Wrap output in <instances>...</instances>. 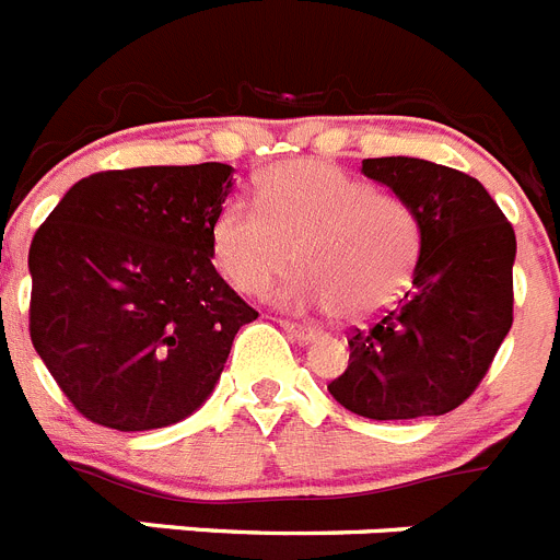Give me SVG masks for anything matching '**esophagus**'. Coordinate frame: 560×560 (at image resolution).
<instances>
[{
  "label": "esophagus",
  "mask_w": 560,
  "mask_h": 560,
  "mask_svg": "<svg viewBox=\"0 0 560 560\" xmlns=\"http://www.w3.org/2000/svg\"><path fill=\"white\" fill-rule=\"evenodd\" d=\"M281 327L287 329V332L293 335L299 343H310V340L315 338V329L313 327H304V324H293V320H281Z\"/></svg>",
  "instance_id": "obj_1"
}]
</instances>
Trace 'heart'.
<instances>
[{"label":"heart","instance_id":"1","mask_svg":"<svg viewBox=\"0 0 560 560\" xmlns=\"http://www.w3.org/2000/svg\"><path fill=\"white\" fill-rule=\"evenodd\" d=\"M256 197L259 206L231 199L211 222L213 261L242 293L261 295L295 259L301 270L276 293L281 307L363 318L395 301L415 270V208L338 165H270Z\"/></svg>","mask_w":560,"mask_h":560}]
</instances>
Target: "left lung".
Returning <instances> with one entry per match:
<instances>
[{"label": "left lung", "instance_id": "1", "mask_svg": "<svg viewBox=\"0 0 560 560\" xmlns=\"http://www.w3.org/2000/svg\"><path fill=\"white\" fill-rule=\"evenodd\" d=\"M420 217L411 287L349 335L329 395L369 420L440 417L474 395L513 327L515 233L479 179L420 158L363 160Z\"/></svg>", "mask_w": 560, "mask_h": 560}]
</instances>
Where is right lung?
<instances>
[{
  "instance_id": "right-lung-1",
  "label": "right lung",
  "mask_w": 560,
  "mask_h": 560,
  "mask_svg": "<svg viewBox=\"0 0 560 560\" xmlns=\"http://www.w3.org/2000/svg\"><path fill=\"white\" fill-rule=\"evenodd\" d=\"M225 163L78 179L33 236L31 340L98 425L152 431L211 397L231 343L259 318L211 265Z\"/></svg>"
}]
</instances>
